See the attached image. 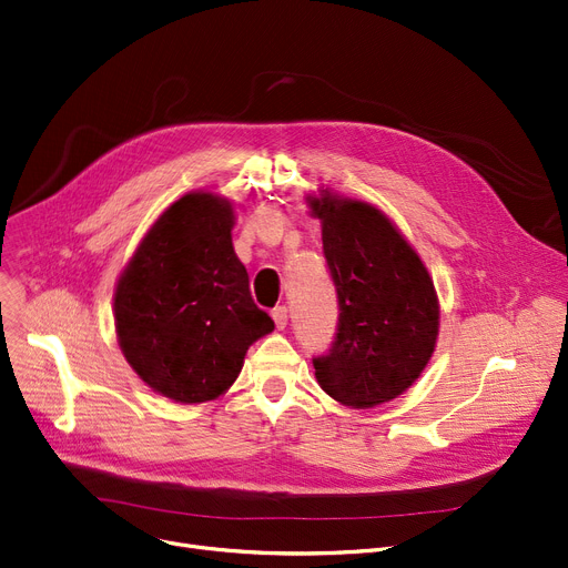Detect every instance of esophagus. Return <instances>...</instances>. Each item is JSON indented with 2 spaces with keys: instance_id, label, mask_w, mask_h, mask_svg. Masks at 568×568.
<instances>
[{
  "instance_id": "34e87169",
  "label": "esophagus",
  "mask_w": 568,
  "mask_h": 568,
  "mask_svg": "<svg viewBox=\"0 0 568 568\" xmlns=\"http://www.w3.org/2000/svg\"><path fill=\"white\" fill-rule=\"evenodd\" d=\"M273 321H275L277 329H284L286 323H288V310L286 307H275L273 310Z\"/></svg>"
}]
</instances>
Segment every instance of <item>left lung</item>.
Returning <instances> with one entry per match:
<instances>
[{"instance_id": "left-lung-1", "label": "left lung", "mask_w": 568, "mask_h": 568, "mask_svg": "<svg viewBox=\"0 0 568 568\" xmlns=\"http://www.w3.org/2000/svg\"><path fill=\"white\" fill-rule=\"evenodd\" d=\"M338 295L332 351L314 359L336 403L371 409L420 377L439 338V297L423 258L377 206L329 189L307 197Z\"/></svg>"}]
</instances>
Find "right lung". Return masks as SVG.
Listing matches in <instances>:
<instances>
[{
	"instance_id": "add662e5",
	"label": "right lung",
	"mask_w": 568,
	"mask_h": 568,
	"mask_svg": "<svg viewBox=\"0 0 568 568\" xmlns=\"http://www.w3.org/2000/svg\"><path fill=\"white\" fill-rule=\"evenodd\" d=\"M234 204L211 191L172 202L126 261L113 291L118 345L154 394L215 400L236 382L247 347L275 329L234 252Z\"/></svg>"
}]
</instances>
